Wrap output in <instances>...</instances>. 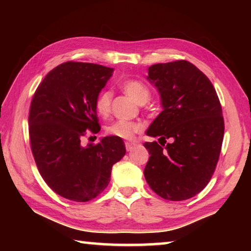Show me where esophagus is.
I'll use <instances>...</instances> for the list:
<instances>
[{
  "instance_id": "esophagus-1",
  "label": "esophagus",
  "mask_w": 251,
  "mask_h": 251,
  "mask_svg": "<svg viewBox=\"0 0 251 251\" xmlns=\"http://www.w3.org/2000/svg\"><path fill=\"white\" fill-rule=\"evenodd\" d=\"M136 147H137V143H135V142H128V141L125 142V148H126V150L128 151V152L134 150Z\"/></svg>"
}]
</instances>
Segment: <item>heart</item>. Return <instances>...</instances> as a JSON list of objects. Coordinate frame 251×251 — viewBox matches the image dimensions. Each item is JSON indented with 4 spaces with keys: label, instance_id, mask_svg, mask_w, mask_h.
Instances as JSON below:
<instances>
[{
    "label": "heart",
    "instance_id": "1",
    "mask_svg": "<svg viewBox=\"0 0 251 251\" xmlns=\"http://www.w3.org/2000/svg\"><path fill=\"white\" fill-rule=\"evenodd\" d=\"M123 90L134 99L137 103L145 104L151 98V92L147 85L139 81V79H127L122 85ZM112 94L111 90L105 89L102 90L97 99L95 101V108L98 114L101 116H106L111 111L112 103ZM143 129V125L140 122H131L125 120H117L110 125L106 126V134L113 137L122 138V139H132L135 135L139 134Z\"/></svg>",
    "mask_w": 251,
    "mask_h": 251
}]
</instances>
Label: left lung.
<instances>
[{
	"mask_svg": "<svg viewBox=\"0 0 251 251\" xmlns=\"http://www.w3.org/2000/svg\"><path fill=\"white\" fill-rule=\"evenodd\" d=\"M148 79L161 94L164 110L147 130L148 136L159 137L161 145L145 142L150 157L143 174L158 196L189 200L209 182L220 156L225 135L220 100L209 78L186 60L153 65Z\"/></svg>",
	"mask_w": 251,
	"mask_h": 251,
	"instance_id": "8db88e82",
	"label": "left lung"
}]
</instances>
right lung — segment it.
Wrapping results in <instances>:
<instances>
[{"label":"right lung","mask_w":251,"mask_h":251,"mask_svg":"<svg viewBox=\"0 0 251 251\" xmlns=\"http://www.w3.org/2000/svg\"><path fill=\"white\" fill-rule=\"evenodd\" d=\"M112 72V68L95 63H61L44 77L32 98V154L47 185L67 200L84 202L102 193L112 166L126 153L122 138L104 137L86 147L81 142L88 132L100 130L95 101Z\"/></svg>","instance_id":"add662e5"}]
</instances>
